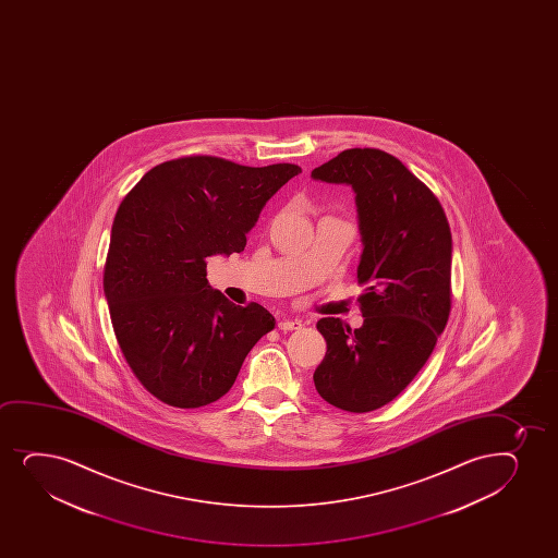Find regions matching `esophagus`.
Instances as JSON below:
<instances>
[{
  "label": "esophagus",
  "mask_w": 558,
  "mask_h": 558,
  "mask_svg": "<svg viewBox=\"0 0 558 558\" xmlns=\"http://www.w3.org/2000/svg\"><path fill=\"white\" fill-rule=\"evenodd\" d=\"M277 327L281 329V331H295V329H300L302 327V320H294V318H281Z\"/></svg>",
  "instance_id": "34e87169"
}]
</instances>
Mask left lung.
Segmentation results:
<instances>
[{"instance_id": "1", "label": "left lung", "mask_w": 558, "mask_h": 558, "mask_svg": "<svg viewBox=\"0 0 558 558\" xmlns=\"http://www.w3.org/2000/svg\"><path fill=\"white\" fill-rule=\"evenodd\" d=\"M314 180L355 193L363 253L357 282L363 326L320 318L326 357L314 387L339 410L391 402L428 361L450 313L452 236L436 195L378 148H350L316 167Z\"/></svg>"}]
</instances>
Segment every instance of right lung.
Returning <instances> with one entry per match:
<instances>
[{
	"instance_id": "1",
	"label": "right lung",
	"mask_w": 558,
	"mask_h": 558,
	"mask_svg": "<svg viewBox=\"0 0 558 558\" xmlns=\"http://www.w3.org/2000/svg\"><path fill=\"white\" fill-rule=\"evenodd\" d=\"M298 173L294 163L190 156L153 167L119 206L104 294L130 368L161 402H216L276 326L263 305L211 289L206 258L242 253L266 203Z\"/></svg>"
}]
</instances>
